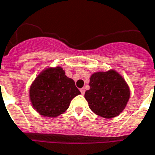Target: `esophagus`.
<instances>
[{
  "label": "esophagus",
  "mask_w": 155,
  "mask_h": 155,
  "mask_svg": "<svg viewBox=\"0 0 155 155\" xmlns=\"http://www.w3.org/2000/svg\"><path fill=\"white\" fill-rule=\"evenodd\" d=\"M81 94H84V92H85V89H84V88H81Z\"/></svg>",
  "instance_id": "34e87169"
}]
</instances>
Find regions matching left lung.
<instances>
[{"label": "left lung", "mask_w": 155, "mask_h": 155, "mask_svg": "<svg viewBox=\"0 0 155 155\" xmlns=\"http://www.w3.org/2000/svg\"><path fill=\"white\" fill-rule=\"evenodd\" d=\"M89 86L90 89L84 94L89 108L104 118L119 115L130 98V90L126 81L112 70L93 74Z\"/></svg>", "instance_id": "obj_1"}]
</instances>
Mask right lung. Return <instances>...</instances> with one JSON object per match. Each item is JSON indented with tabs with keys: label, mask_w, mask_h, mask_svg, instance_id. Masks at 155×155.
Listing matches in <instances>:
<instances>
[{
	"label": "right lung",
	"mask_w": 155,
	"mask_h": 155,
	"mask_svg": "<svg viewBox=\"0 0 155 155\" xmlns=\"http://www.w3.org/2000/svg\"><path fill=\"white\" fill-rule=\"evenodd\" d=\"M81 94L74 81L60 66L45 70L35 79L29 96L34 109L42 116L55 117L69 107L72 98Z\"/></svg>",
	"instance_id": "right-lung-1"
}]
</instances>
